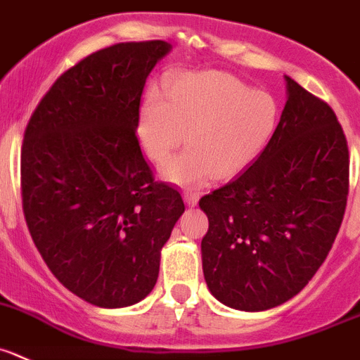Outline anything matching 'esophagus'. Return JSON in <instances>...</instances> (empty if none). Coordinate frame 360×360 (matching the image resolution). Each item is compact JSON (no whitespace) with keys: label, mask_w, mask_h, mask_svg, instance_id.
I'll return each mask as SVG.
<instances>
[{"label":"esophagus","mask_w":360,"mask_h":360,"mask_svg":"<svg viewBox=\"0 0 360 360\" xmlns=\"http://www.w3.org/2000/svg\"><path fill=\"white\" fill-rule=\"evenodd\" d=\"M198 198H200V195L195 193V191H184V202H186L188 207H195Z\"/></svg>","instance_id":"34e87169"}]
</instances>
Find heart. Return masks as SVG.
I'll use <instances>...</instances> for the list:
<instances>
[{
  "label": "heart",
  "mask_w": 360,
  "mask_h": 360,
  "mask_svg": "<svg viewBox=\"0 0 360 360\" xmlns=\"http://www.w3.org/2000/svg\"><path fill=\"white\" fill-rule=\"evenodd\" d=\"M280 121L273 96L214 70L188 72L146 95L137 137L146 155L163 163L183 144L190 148L162 167L163 179L200 188L212 177L229 179L255 162Z\"/></svg>",
  "instance_id": "heart-1"
}]
</instances>
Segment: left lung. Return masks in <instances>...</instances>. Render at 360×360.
<instances>
[{
    "mask_svg": "<svg viewBox=\"0 0 360 360\" xmlns=\"http://www.w3.org/2000/svg\"><path fill=\"white\" fill-rule=\"evenodd\" d=\"M287 103L265 151L200 198L209 292L240 311L297 295L333 248L348 197V146L334 110L285 75Z\"/></svg>",
    "mask_w": 360,
    "mask_h": 360,
    "instance_id": "1",
    "label": "left lung"
}]
</instances>
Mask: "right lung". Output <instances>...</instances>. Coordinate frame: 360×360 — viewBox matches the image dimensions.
Segmentation results:
<instances>
[{
	"instance_id": "add662e5",
	"label": "right lung",
	"mask_w": 360,
	"mask_h": 360,
	"mask_svg": "<svg viewBox=\"0 0 360 360\" xmlns=\"http://www.w3.org/2000/svg\"><path fill=\"white\" fill-rule=\"evenodd\" d=\"M170 49L130 41L87 56L52 84L24 131L22 207L34 246L63 287L98 308L151 294L184 212L135 135L146 79Z\"/></svg>"
}]
</instances>
